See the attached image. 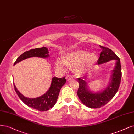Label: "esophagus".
<instances>
[{
	"mask_svg": "<svg viewBox=\"0 0 134 134\" xmlns=\"http://www.w3.org/2000/svg\"><path fill=\"white\" fill-rule=\"evenodd\" d=\"M66 79L68 80H70L72 79V77L70 75H68L66 76Z\"/></svg>",
	"mask_w": 134,
	"mask_h": 134,
	"instance_id": "1",
	"label": "esophagus"
}]
</instances>
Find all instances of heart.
<instances>
[{
	"instance_id": "obj_1",
	"label": "heart",
	"mask_w": 134,
	"mask_h": 134,
	"mask_svg": "<svg viewBox=\"0 0 134 134\" xmlns=\"http://www.w3.org/2000/svg\"><path fill=\"white\" fill-rule=\"evenodd\" d=\"M98 57L85 50H76L64 55L62 62L57 61L55 67L57 70L64 72L66 68L73 70L76 75H81L93 68L98 62Z\"/></svg>"
}]
</instances>
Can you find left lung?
Masks as SVG:
<instances>
[{
  "mask_svg": "<svg viewBox=\"0 0 134 134\" xmlns=\"http://www.w3.org/2000/svg\"><path fill=\"white\" fill-rule=\"evenodd\" d=\"M101 52L98 61V64H101L112 60H116V63L113 70L111 80L107 88L100 93H93L87 87L86 76L77 78L79 87L77 90V96L81 102L90 108H98L105 105L111 100L116 94L119 88L121 79V68L120 60L111 49L100 45Z\"/></svg>",
  "mask_w": 134,
  "mask_h": 134,
  "instance_id": "1",
  "label": "left lung"
}]
</instances>
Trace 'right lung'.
Instances as JSON below:
<instances>
[{
    "mask_svg": "<svg viewBox=\"0 0 134 134\" xmlns=\"http://www.w3.org/2000/svg\"><path fill=\"white\" fill-rule=\"evenodd\" d=\"M48 49L43 47L40 48H35L26 51L18 57L14 65L25 59L30 57H37L40 58H47L49 56ZM65 76L62 78L53 77L51 85L48 91L45 94L40 97L34 99L26 98L23 96L16 89L14 84L15 91L21 100L28 107L38 110L40 111H45L52 108L57 101L59 92L62 87L66 82Z\"/></svg>",
    "mask_w": 134,
    "mask_h": 134,
    "instance_id": "obj_1",
    "label": "right lung"
}]
</instances>
